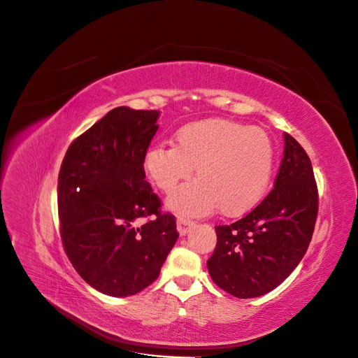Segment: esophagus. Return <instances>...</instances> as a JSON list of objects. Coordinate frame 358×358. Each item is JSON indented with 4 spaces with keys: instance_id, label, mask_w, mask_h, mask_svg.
<instances>
[{
    "instance_id": "1",
    "label": "esophagus",
    "mask_w": 358,
    "mask_h": 358,
    "mask_svg": "<svg viewBox=\"0 0 358 358\" xmlns=\"http://www.w3.org/2000/svg\"><path fill=\"white\" fill-rule=\"evenodd\" d=\"M194 222L190 219H185V217H178L177 219V229L180 232V235H185L189 234L193 228H194Z\"/></svg>"
}]
</instances>
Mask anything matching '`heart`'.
<instances>
[{
	"label": "heart",
	"mask_w": 358,
	"mask_h": 358,
	"mask_svg": "<svg viewBox=\"0 0 358 358\" xmlns=\"http://www.w3.org/2000/svg\"><path fill=\"white\" fill-rule=\"evenodd\" d=\"M169 197L168 208L184 215H206L216 206L227 216L251 210L264 196L274 166L273 142L264 130L242 123L209 119L180 127L176 146L148 149L145 168L164 193L190 178Z\"/></svg>",
	"instance_id": "heart-1"
}]
</instances>
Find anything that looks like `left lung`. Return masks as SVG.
I'll return each instance as SVG.
<instances>
[{
	"label": "left lung",
	"instance_id": "obj_1",
	"mask_svg": "<svg viewBox=\"0 0 358 358\" xmlns=\"http://www.w3.org/2000/svg\"><path fill=\"white\" fill-rule=\"evenodd\" d=\"M317 206L310 159L302 145L285 134V154L273 190L242 219L215 227L217 242L208 259L212 280L239 299L275 289L308 251Z\"/></svg>",
	"mask_w": 358,
	"mask_h": 358
}]
</instances>
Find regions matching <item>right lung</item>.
I'll use <instances>...</instances> for the list:
<instances>
[{
  "instance_id": "right-lung-1",
  "label": "right lung",
  "mask_w": 358,
  "mask_h": 358,
  "mask_svg": "<svg viewBox=\"0 0 358 358\" xmlns=\"http://www.w3.org/2000/svg\"><path fill=\"white\" fill-rule=\"evenodd\" d=\"M157 110L116 107L75 139L58 177L64 250L96 290L136 294L158 278L178 239L176 216L145 181V155L158 130ZM154 215L142 227L136 219Z\"/></svg>"
}]
</instances>
